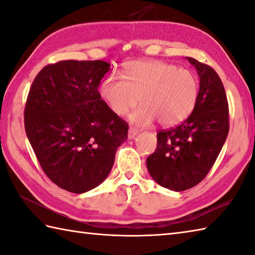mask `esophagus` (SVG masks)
Segmentation results:
<instances>
[{"label":"esophagus","mask_w":255,"mask_h":255,"mask_svg":"<svg viewBox=\"0 0 255 255\" xmlns=\"http://www.w3.org/2000/svg\"><path fill=\"white\" fill-rule=\"evenodd\" d=\"M136 135H137V129L134 128H129L128 133V138H134Z\"/></svg>","instance_id":"esophagus-1"}]
</instances>
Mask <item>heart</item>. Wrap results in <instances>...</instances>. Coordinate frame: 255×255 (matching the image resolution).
<instances>
[{
	"label": "heart",
	"instance_id": "1",
	"mask_svg": "<svg viewBox=\"0 0 255 255\" xmlns=\"http://www.w3.org/2000/svg\"><path fill=\"white\" fill-rule=\"evenodd\" d=\"M123 76L104 81L101 95L111 111L124 117L136 107L131 121L140 127L157 120L163 127L180 124L190 117L199 99L200 84L194 73L161 61L131 62Z\"/></svg>",
	"mask_w": 255,
	"mask_h": 255
}]
</instances>
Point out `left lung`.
Returning a JSON list of instances; mask_svg holds the SVG:
<instances>
[{
	"mask_svg": "<svg viewBox=\"0 0 255 255\" xmlns=\"http://www.w3.org/2000/svg\"><path fill=\"white\" fill-rule=\"evenodd\" d=\"M200 76L195 109L184 122L156 133L157 145L146 158L156 183L172 191H185L208 175L229 133V104L222 81L214 69L187 57Z\"/></svg>",
	"mask_w": 255,
	"mask_h": 255,
	"instance_id": "left-lung-1",
	"label": "left lung"
}]
</instances>
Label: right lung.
I'll list each match as a JSON object with an SVG mask.
<instances>
[{"label":"right lung","instance_id":"add662e5","mask_svg":"<svg viewBox=\"0 0 255 255\" xmlns=\"http://www.w3.org/2000/svg\"><path fill=\"white\" fill-rule=\"evenodd\" d=\"M108 62L60 61L43 68L30 88L24 127L46 176L84 193L107 179L128 124L99 93Z\"/></svg>","mask_w":255,"mask_h":255}]
</instances>
